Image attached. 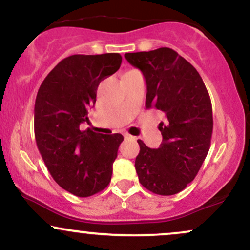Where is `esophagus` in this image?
<instances>
[{
  "instance_id": "esophagus-1",
  "label": "esophagus",
  "mask_w": 250,
  "mask_h": 250,
  "mask_svg": "<svg viewBox=\"0 0 250 250\" xmlns=\"http://www.w3.org/2000/svg\"><path fill=\"white\" fill-rule=\"evenodd\" d=\"M123 136H125V140H130V141H135V140H136V137L133 136V135L128 134V133H125V134H123Z\"/></svg>"
}]
</instances>
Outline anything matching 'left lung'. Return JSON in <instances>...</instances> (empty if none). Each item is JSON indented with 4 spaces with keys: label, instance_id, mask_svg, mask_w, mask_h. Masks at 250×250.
Wrapping results in <instances>:
<instances>
[{
    "label": "left lung",
    "instance_id": "8db88e82",
    "mask_svg": "<svg viewBox=\"0 0 250 250\" xmlns=\"http://www.w3.org/2000/svg\"><path fill=\"white\" fill-rule=\"evenodd\" d=\"M127 61L142 71L147 83L146 108L163 114L160 148L141 140L135 169L140 183L151 193L174 195L195 179L210 148L213 109L202 77L170 48L127 53Z\"/></svg>",
    "mask_w": 250,
    "mask_h": 250
}]
</instances>
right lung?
<instances>
[{
	"label": "right lung",
	"mask_w": 250,
	"mask_h": 250,
	"mask_svg": "<svg viewBox=\"0 0 250 250\" xmlns=\"http://www.w3.org/2000/svg\"><path fill=\"white\" fill-rule=\"evenodd\" d=\"M122 56L71 55L43 80L37 91L34 130L37 148L60 187L79 197L99 193L109 185L121 134L103 135L80 129L89 121L100 82L119 70Z\"/></svg>",
	"instance_id": "add662e5"
}]
</instances>
